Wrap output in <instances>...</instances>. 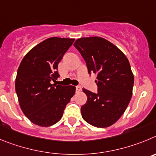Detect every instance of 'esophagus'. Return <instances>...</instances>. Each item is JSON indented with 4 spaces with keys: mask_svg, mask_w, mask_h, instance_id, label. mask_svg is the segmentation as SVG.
<instances>
[{
    "mask_svg": "<svg viewBox=\"0 0 156 156\" xmlns=\"http://www.w3.org/2000/svg\"><path fill=\"white\" fill-rule=\"evenodd\" d=\"M81 91V87L79 86V85L76 86V92H80Z\"/></svg>",
    "mask_w": 156,
    "mask_h": 156,
    "instance_id": "obj_1",
    "label": "esophagus"
}]
</instances>
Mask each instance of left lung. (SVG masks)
<instances>
[{"label": "left lung", "mask_w": 156, "mask_h": 156, "mask_svg": "<svg viewBox=\"0 0 156 156\" xmlns=\"http://www.w3.org/2000/svg\"><path fill=\"white\" fill-rule=\"evenodd\" d=\"M86 63L89 75H97V92L83 88L87 102L82 118L96 127L112 125L123 115L132 95L134 75L127 57L103 38L78 39L74 43Z\"/></svg>", "instance_id": "8db88e82"}]
</instances>
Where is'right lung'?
Wrapping results in <instances>:
<instances>
[{"mask_svg":"<svg viewBox=\"0 0 156 156\" xmlns=\"http://www.w3.org/2000/svg\"><path fill=\"white\" fill-rule=\"evenodd\" d=\"M74 41L49 38L32 49L19 65L15 79L19 105L36 125L49 127L58 122L75 94V86L52 84L60 77L58 64Z\"/></svg>","mask_w":156,"mask_h":156,"instance_id":"obj_1","label":"right lung"}]
</instances>
